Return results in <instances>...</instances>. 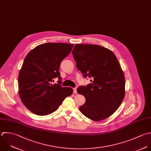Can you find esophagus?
<instances>
[{
    "instance_id": "esophagus-1",
    "label": "esophagus",
    "mask_w": 151,
    "mask_h": 151,
    "mask_svg": "<svg viewBox=\"0 0 151 151\" xmlns=\"http://www.w3.org/2000/svg\"><path fill=\"white\" fill-rule=\"evenodd\" d=\"M73 93H77V89L75 88H73Z\"/></svg>"
}]
</instances>
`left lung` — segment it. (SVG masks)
<instances>
[{"label":"left lung","instance_id":"1","mask_svg":"<svg viewBox=\"0 0 151 151\" xmlns=\"http://www.w3.org/2000/svg\"><path fill=\"white\" fill-rule=\"evenodd\" d=\"M72 54L77 69L83 76L92 78L86 86L78 88L85 103L80 111L93 121L105 119L120 106L125 95V79L115 54L98 45L76 44Z\"/></svg>","mask_w":151,"mask_h":151}]
</instances>
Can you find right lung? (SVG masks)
Segmentation results:
<instances>
[{
  "mask_svg": "<svg viewBox=\"0 0 151 151\" xmlns=\"http://www.w3.org/2000/svg\"><path fill=\"white\" fill-rule=\"evenodd\" d=\"M73 46L65 43H46L37 46L25 57L19 73L18 92L23 105L33 114L44 116L53 112L73 93L70 87L51 83L53 78L61 79L60 63Z\"/></svg>",
  "mask_w": 151,
  "mask_h": 151,
  "instance_id": "1",
  "label": "right lung"
}]
</instances>
